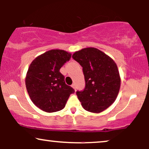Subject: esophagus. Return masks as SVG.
<instances>
[{
  "mask_svg": "<svg viewBox=\"0 0 149 149\" xmlns=\"http://www.w3.org/2000/svg\"><path fill=\"white\" fill-rule=\"evenodd\" d=\"M71 86H72V87L74 89V90L76 89V85H75V84H72V85H71Z\"/></svg>",
  "mask_w": 149,
  "mask_h": 149,
  "instance_id": "34e87169",
  "label": "esophagus"
}]
</instances>
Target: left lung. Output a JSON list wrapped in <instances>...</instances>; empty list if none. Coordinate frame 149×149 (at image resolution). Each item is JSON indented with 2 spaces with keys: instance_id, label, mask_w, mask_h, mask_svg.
Here are the masks:
<instances>
[{
  "instance_id": "8db88e82",
  "label": "left lung",
  "mask_w": 149,
  "mask_h": 149,
  "mask_svg": "<svg viewBox=\"0 0 149 149\" xmlns=\"http://www.w3.org/2000/svg\"><path fill=\"white\" fill-rule=\"evenodd\" d=\"M72 58L83 67L85 87L77 95L83 109L95 113L104 111L115 101L121 86L115 61L94 47L76 52Z\"/></svg>"
}]
</instances>
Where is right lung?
<instances>
[{
  "instance_id": "obj_1",
  "label": "right lung",
  "mask_w": 149,
  "mask_h": 149,
  "mask_svg": "<svg viewBox=\"0 0 149 149\" xmlns=\"http://www.w3.org/2000/svg\"><path fill=\"white\" fill-rule=\"evenodd\" d=\"M72 54L64 50L52 49L34 59L28 68L26 87L34 105L47 113L62 110L74 89L65 83L62 66Z\"/></svg>"
}]
</instances>
